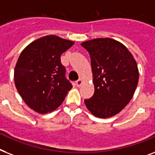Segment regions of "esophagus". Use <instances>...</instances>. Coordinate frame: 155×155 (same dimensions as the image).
<instances>
[{"mask_svg": "<svg viewBox=\"0 0 155 155\" xmlns=\"http://www.w3.org/2000/svg\"><path fill=\"white\" fill-rule=\"evenodd\" d=\"M82 84H83V80H82L81 79H80V80H78L75 81V85H76L77 87H80Z\"/></svg>", "mask_w": 155, "mask_h": 155, "instance_id": "1", "label": "esophagus"}]
</instances>
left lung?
<instances>
[{
  "label": "left lung",
  "instance_id": "obj_1",
  "mask_svg": "<svg viewBox=\"0 0 155 155\" xmlns=\"http://www.w3.org/2000/svg\"><path fill=\"white\" fill-rule=\"evenodd\" d=\"M81 45L90 55L95 86L85 105L98 118L114 116L134 95L139 82L136 61L123 44L113 39H94Z\"/></svg>",
  "mask_w": 155,
  "mask_h": 155
}]
</instances>
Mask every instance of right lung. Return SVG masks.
I'll return each instance as SVG.
<instances>
[{
	"instance_id": "1",
	"label": "right lung",
	"mask_w": 155,
	"mask_h": 155,
	"mask_svg": "<svg viewBox=\"0 0 155 155\" xmlns=\"http://www.w3.org/2000/svg\"><path fill=\"white\" fill-rule=\"evenodd\" d=\"M73 45V41L50 35L31 43L19 56L15 85L25 104L36 112L46 114L56 109L72 87L60 56Z\"/></svg>"
}]
</instances>
